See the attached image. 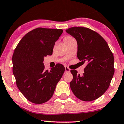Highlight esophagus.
Wrapping results in <instances>:
<instances>
[{"instance_id":"34e87169","label":"esophagus","mask_w":124,"mask_h":124,"mask_svg":"<svg viewBox=\"0 0 124 124\" xmlns=\"http://www.w3.org/2000/svg\"><path fill=\"white\" fill-rule=\"evenodd\" d=\"M65 72H66V73L70 72V69L68 67H67V66H65Z\"/></svg>"}]
</instances>
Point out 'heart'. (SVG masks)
I'll list each match as a JSON object with an SVG mask.
<instances>
[{
  "label": "heart",
  "mask_w": 124,
  "mask_h": 124,
  "mask_svg": "<svg viewBox=\"0 0 124 124\" xmlns=\"http://www.w3.org/2000/svg\"><path fill=\"white\" fill-rule=\"evenodd\" d=\"M71 38H72V37L70 36H68L65 37V38H64V40H67V39H71Z\"/></svg>",
  "instance_id": "heart-1"
}]
</instances>
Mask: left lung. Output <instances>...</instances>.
Returning <instances> with one entry per match:
<instances>
[{"instance_id": "left-lung-1", "label": "left lung", "mask_w": 124, "mask_h": 124, "mask_svg": "<svg viewBox=\"0 0 124 124\" xmlns=\"http://www.w3.org/2000/svg\"><path fill=\"white\" fill-rule=\"evenodd\" d=\"M77 43V58L88 62L83 76L71 70L73 78L70 86L74 95L86 102L94 101L108 89L114 73V56L105 40L87 28L66 30Z\"/></svg>"}]
</instances>
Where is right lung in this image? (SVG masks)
<instances>
[{
    "mask_svg": "<svg viewBox=\"0 0 124 124\" xmlns=\"http://www.w3.org/2000/svg\"><path fill=\"white\" fill-rule=\"evenodd\" d=\"M62 29L38 28L26 34L13 54V72L19 90L30 102L41 104L53 96L65 71L58 63L50 71L44 70V57L51 55Z\"/></svg>",
    "mask_w": 124,
    "mask_h": 124,
    "instance_id": "add662e5",
    "label": "right lung"
}]
</instances>
